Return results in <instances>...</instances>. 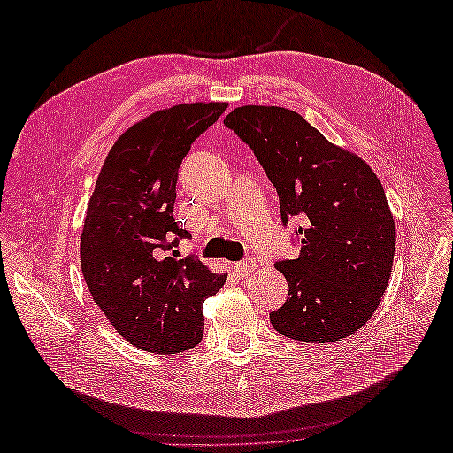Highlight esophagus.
<instances>
[{
  "mask_svg": "<svg viewBox=\"0 0 453 453\" xmlns=\"http://www.w3.org/2000/svg\"><path fill=\"white\" fill-rule=\"evenodd\" d=\"M255 268H257V263L253 257L243 258V260H240V263L234 265V270L240 273V276H248V273H251Z\"/></svg>",
  "mask_w": 453,
  "mask_h": 453,
  "instance_id": "1",
  "label": "esophagus"
}]
</instances>
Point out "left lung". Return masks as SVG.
<instances>
[{
	"instance_id": "8db88e82",
	"label": "left lung",
	"mask_w": 453,
	"mask_h": 453,
	"mask_svg": "<svg viewBox=\"0 0 453 453\" xmlns=\"http://www.w3.org/2000/svg\"><path fill=\"white\" fill-rule=\"evenodd\" d=\"M225 125L248 143L280 196L281 221L303 217L300 255L276 268L289 283L270 323L287 338L328 344L361 328L391 278L395 223L368 164L291 109L243 105Z\"/></svg>"
}]
</instances>
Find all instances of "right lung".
<instances>
[{
    "label": "right lung",
    "mask_w": 453,
    "mask_h": 453,
    "mask_svg": "<svg viewBox=\"0 0 453 453\" xmlns=\"http://www.w3.org/2000/svg\"><path fill=\"white\" fill-rule=\"evenodd\" d=\"M226 104L196 102L135 122L109 150L90 196L81 268L94 303L132 346L181 353L203 336V300L226 281L198 258H175L190 238L175 223L177 170Z\"/></svg>",
    "instance_id": "add662e5"
}]
</instances>
